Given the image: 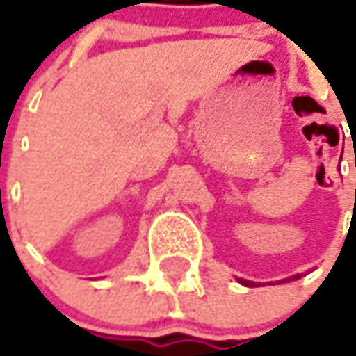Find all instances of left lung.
<instances>
[{
  "mask_svg": "<svg viewBox=\"0 0 356 356\" xmlns=\"http://www.w3.org/2000/svg\"><path fill=\"white\" fill-rule=\"evenodd\" d=\"M299 278H301V276H299V274H295V276H289V278H286V280H280V282H293V280H299ZM238 282L241 284V286H245V287L259 286V284H254V282H249V280H243V278H238Z\"/></svg>",
  "mask_w": 356,
  "mask_h": 356,
  "instance_id": "obj_1",
  "label": "left lung"
}]
</instances>
